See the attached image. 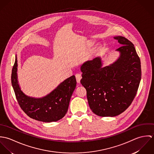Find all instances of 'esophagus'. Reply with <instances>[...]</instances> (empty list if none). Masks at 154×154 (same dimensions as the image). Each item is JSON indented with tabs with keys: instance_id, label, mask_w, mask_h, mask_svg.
I'll list each match as a JSON object with an SVG mask.
<instances>
[{
	"instance_id": "1",
	"label": "esophagus",
	"mask_w": 154,
	"mask_h": 154,
	"mask_svg": "<svg viewBox=\"0 0 154 154\" xmlns=\"http://www.w3.org/2000/svg\"><path fill=\"white\" fill-rule=\"evenodd\" d=\"M75 77H76V81L78 84L80 83V81H81V79H82V75L80 73H77L75 75Z\"/></svg>"
}]
</instances>
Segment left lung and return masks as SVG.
Returning <instances> with one entry per match:
<instances>
[{"mask_svg":"<svg viewBox=\"0 0 154 154\" xmlns=\"http://www.w3.org/2000/svg\"><path fill=\"white\" fill-rule=\"evenodd\" d=\"M114 38L122 45L116 50L120 57L114 63L102 67L98 57L81 67V83L87 90L89 107L101 117H114L126 110L136 95L141 79L140 60L133 44L122 36Z\"/></svg>","mask_w":154,"mask_h":154,"instance_id":"8db88e82","label":"left lung"}]
</instances>
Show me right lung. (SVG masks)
Listing matches in <instances>:
<instances>
[{"mask_svg":"<svg viewBox=\"0 0 154 154\" xmlns=\"http://www.w3.org/2000/svg\"><path fill=\"white\" fill-rule=\"evenodd\" d=\"M17 58L12 70L11 82L17 101L25 113L30 118L49 123L62 119L66 114L72 95L76 88L74 75L66 79L47 95L35 98L25 95L17 79Z\"/></svg>","mask_w":154,"mask_h":154,"instance_id":"obj_1","label":"right lung"}]
</instances>
